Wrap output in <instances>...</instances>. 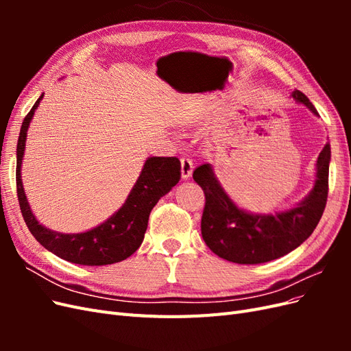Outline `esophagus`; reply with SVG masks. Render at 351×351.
I'll use <instances>...</instances> for the list:
<instances>
[{
  "label": "esophagus",
  "mask_w": 351,
  "mask_h": 351,
  "mask_svg": "<svg viewBox=\"0 0 351 351\" xmlns=\"http://www.w3.org/2000/svg\"><path fill=\"white\" fill-rule=\"evenodd\" d=\"M182 177L183 180H189L190 177H192V173H193V162L192 159L189 158H182Z\"/></svg>",
  "instance_id": "obj_1"
}]
</instances>
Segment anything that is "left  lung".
I'll return each mask as SVG.
<instances>
[{"instance_id": "left-lung-1", "label": "left lung", "mask_w": 351, "mask_h": 351, "mask_svg": "<svg viewBox=\"0 0 351 351\" xmlns=\"http://www.w3.org/2000/svg\"><path fill=\"white\" fill-rule=\"evenodd\" d=\"M291 98L319 115L304 93ZM331 146L326 143L316 161L315 186L294 208L277 214H252L239 208L222 189L210 164L193 171V180L205 193L200 230L206 246L219 258L241 265L263 263L290 253L309 237L319 222L328 197Z\"/></svg>"}]
</instances>
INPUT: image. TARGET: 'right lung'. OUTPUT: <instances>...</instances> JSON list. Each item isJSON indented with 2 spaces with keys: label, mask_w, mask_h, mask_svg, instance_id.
Listing matches in <instances>:
<instances>
[{
  "label": "right lung",
  "mask_w": 351,
  "mask_h": 351,
  "mask_svg": "<svg viewBox=\"0 0 351 351\" xmlns=\"http://www.w3.org/2000/svg\"><path fill=\"white\" fill-rule=\"evenodd\" d=\"M42 98H44V93L25 117L17 141V196L29 231L47 250L71 263L99 267V265H111L127 259L141 247L147 228V219L158 200L180 182V177H182L180 161L176 156L147 158L139 178L136 180L123 206L95 228L76 232V234L49 230L39 224V221L35 218L22 182V162L27 129Z\"/></svg>",
  "instance_id": "add662e5"
}]
</instances>
